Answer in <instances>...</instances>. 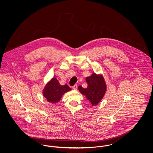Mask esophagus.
I'll return each mask as SVG.
<instances>
[{
	"instance_id": "obj_1",
	"label": "esophagus",
	"mask_w": 153,
	"mask_h": 153,
	"mask_svg": "<svg viewBox=\"0 0 153 153\" xmlns=\"http://www.w3.org/2000/svg\"><path fill=\"white\" fill-rule=\"evenodd\" d=\"M72 88H73L74 90H76L77 89V85H76V84H75V85H74L73 87H72Z\"/></svg>"
}]
</instances>
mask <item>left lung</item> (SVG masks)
<instances>
[{
    "label": "left lung",
    "mask_w": 153,
    "mask_h": 153,
    "mask_svg": "<svg viewBox=\"0 0 153 153\" xmlns=\"http://www.w3.org/2000/svg\"><path fill=\"white\" fill-rule=\"evenodd\" d=\"M88 87L84 88L79 86V90L82 95H85L87 99L91 102L92 105H97L105 94L106 85L102 76H97L93 73L90 77L86 78Z\"/></svg>",
    "instance_id": "8db88e82"
}]
</instances>
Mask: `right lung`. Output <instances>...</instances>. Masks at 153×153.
Listing matches in <instances>:
<instances>
[{"mask_svg":"<svg viewBox=\"0 0 153 153\" xmlns=\"http://www.w3.org/2000/svg\"><path fill=\"white\" fill-rule=\"evenodd\" d=\"M71 90V88L66 84L61 85L58 80L54 77L46 85L43 94L48 102L56 103L60 100L64 93Z\"/></svg>","mask_w":153,"mask_h":153,"instance_id":"obj_1","label":"right lung"}]
</instances>
